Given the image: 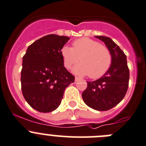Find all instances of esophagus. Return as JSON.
Instances as JSON below:
<instances>
[{
    "label": "esophagus",
    "instance_id": "obj_1",
    "mask_svg": "<svg viewBox=\"0 0 146 146\" xmlns=\"http://www.w3.org/2000/svg\"><path fill=\"white\" fill-rule=\"evenodd\" d=\"M80 80V78H78V77H77V76H76L75 77V82H77V81H78Z\"/></svg>",
    "mask_w": 146,
    "mask_h": 146
}]
</instances>
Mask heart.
I'll return each instance as SVG.
<instances>
[{
  "mask_svg": "<svg viewBox=\"0 0 146 146\" xmlns=\"http://www.w3.org/2000/svg\"><path fill=\"white\" fill-rule=\"evenodd\" d=\"M61 54L67 69H70L78 63L73 72L81 76H89L91 78L102 77L112 63L111 52L106 45L89 38H81L75 40L73 47L64 46Z\"/></svg>",
  "mask_w": 146,
  "mask_h": 146,
  "instance_id": "obj_1",
  "label": "heart"
}]
</instances>
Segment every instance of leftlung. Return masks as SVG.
I'll use <instances>...</instances> for the list:
<instances>
[{
	"mask_svg": "<svg viewBox=\"0 0 146 146\" xmlns=\"http://www.w3.org/2000/svg\"><path fill=\"white\" fill-rule=\"evenodd\" d=\"M110 49L112 63L109 70L99 79L87 81V87L82 93L84 102L97 111H108L118 105L127 92L129 70L124 52L110 38L95 36Z\"/></svg>",
	"mask_w": 146,
	"mask_h": 146,
	"instance_id": "8db88e82",
	"label": "left lung"
}]
</instances>
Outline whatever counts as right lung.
<instances>
[{"label": "right lung", "mask_w": 146, "mask_h": 146, "mask_svg": "<svg viewBox=\"0 0 146 146\" xmlns=\"http://www.w3.org/2000/svg\"><path fill=\"white\" fill-rule=\"evenodd\" d=\"M70 38L51 34L28 46L22 58L21 86L25 99L40 113L57 109L75 77L64 67L61 50Z\"/></svg>", "instance_id": "right-lung-1"}]
</instances>
